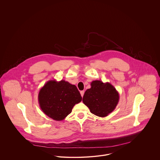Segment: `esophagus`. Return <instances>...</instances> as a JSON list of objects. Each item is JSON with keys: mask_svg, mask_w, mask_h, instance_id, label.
Segmentation results:
<instances>
[{"mask_svg": "<svg viewBox=\"0 0 160 160\" xmlns=\"http://www.w3.org/2000/svg\"><path fill=\"white\" fill-rule=\"evenodd\" d=\"M84 93V91H80V94H81V96L83 97Z\"/></svg>", "mask_w": 160, "mask_h": 160, "instance_id": "esophagus-1", "label": "esophagus"}]
</instances>
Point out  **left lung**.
Returning a JSON list of instances; mask_svg holds the SVG:
<instances>
[{
	"label": "left lung",
	"mask_w": 160,
	"mask_h": 160,
	"mask_svg": "<svg viewBox=\"0 0 160 160\" xmlns=\"http://www.w3.org/2000/svg\"><path fill=\"white\" fill-rule=\"evenodd\" d=\"M91 86L84 92V104L92 113L101 118L106 117L117 106L119 100V92L112 84L100 80L92 81Z\"/></svg>",
	"instance_id": "left-lung-1"
}]
</instances>
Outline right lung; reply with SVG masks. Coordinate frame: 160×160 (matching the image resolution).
Here are the masks:
<instances>
[{
    "mask_svg": "<svg viewBox=\"0 0 160 160\" xmlns=\"http://www.w3.org/2000/svg\"><path fill=\"white\" fill-rule=\"evenodd\" d=\"M76 86L65 80L48 81L39 90L38 102L41 110L55 121L63 120L73 107L82 101Z\"/></svg>",
    "mask_w": 160,
    "mask_h": 160,
    "instance_id": "obj_1",
    "label": "right lung"
}]
</instances>
